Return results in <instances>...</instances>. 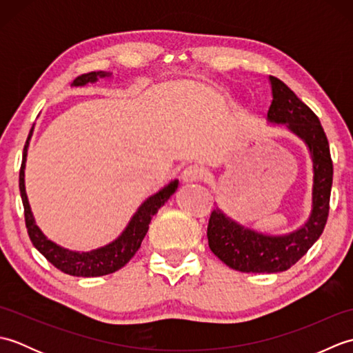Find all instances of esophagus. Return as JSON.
<instances>
[{"mask_svg": "<svg viewBox=\"0 0 353 353\" xmlns=\"http://www.w3.org/2000/svg\"><path fill=\"white\" fill-rule=\"evenodd\" d=\"M205 176H206V172L203 168L200 167V165H190V167H186L183 170L182 179H183V182H199Z\"/></svg>", "mask_w": 353, "mask_h": 353, "instance_id": "1", "label": "esophagus"}]
</instances>
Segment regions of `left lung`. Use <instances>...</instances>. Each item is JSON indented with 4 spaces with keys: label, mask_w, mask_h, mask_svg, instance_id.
<instances>
[{
    "label": "left lung",
    "mask_w": 353,
    "mask_h": 353,
    "mask_svg": "<svg viewBox=\"0 0 353 353\" xmlns=\"http://www.w3.org/2000/svg\"><path fill=\"white\" fill-rule=\"evenodd\" d=\"M273 101L268 121L287 124L310 147L314 168L312 211L310 220L285 236H268L244 229L228 219L219 208L208 223L209 249L224 264L243 273H277L292 267L323 234L329 215L334 167L329 142L317 115L276 77H270Z\"/></svg>",
    "instance_id": "obj_1"
}]
</instances>
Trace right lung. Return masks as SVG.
I'll return each instance as SVG.
<instances>
[{"label": "right lung", "mask_w": 353, "mask_h": 353, "mask_svg": "<svg viewBox=\"0 0 353 353\" xmlns=\"http://www.w3.org/2000/svg\"><path fill=\"white\" fill-rule=\"evenodd\" d=\"M109 74L106 72H88L81 74L76 80H74V86H83L89 81H95L99 77H106ZM32 137V130L27 138L24 145V154H22V163L19 170V191L22 205H24V216H26V228L28 232V236L32 239L33 245L39 250L45 258H47L52 265L61 270V272L79 276V277H97L115 273L117 270L123 268L127 262H129L133 254L138 252L141 247L142 239H144L148 224L152 221V216L159 211V208L165 205L174 191L177 190V181H172L165 186L163 190L156 192L154 196L148 197L144 203L139 206L137 214L133 215L129 226L121 234V236L117 238L114 243L101 247L92 252H72L63 247L51 243L50 239L45 238V235L36 226L32 209H30L27 194H26V185H24V168H26V156H27V147L28 139Z\"/></svg>", "instance_id": "add662e5"}]
</instances>
